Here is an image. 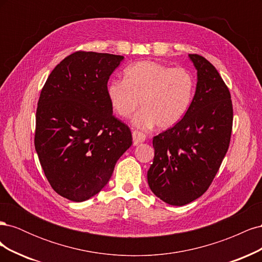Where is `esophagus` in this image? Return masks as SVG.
I'll list each match as a JSON object with an SVG mask.
<instances>
[{
  "label": "esophagus",
  "mask_w": 262,
  "mask_h": 262,
  "mask_svg": "<svg viewBox=\"0 0 262 262\" xmlns=\"http://www.w3.org/2000/svg\"><path fill=\"white\" fill-rule=\"evenodd\" d=\"M132 138H133V144L139 145L142 142L145 141V134L139 131H133L132 132Z\"/></svg>",
  "instance_id": "1"
}]
</instances>
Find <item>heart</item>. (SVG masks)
<instances>
[{
  "label": "heart",
  "instance_id": "heart-1",
  "mask_svg": "<svg viewBox=\"0 0 262 262\" xmlns=\"http://www.w3.org/2000/svg\"><path fill=\"white\" fill-rule=\"evenodd\" d=\"M195 81L188 70L171 69L154 61H140L124 70V80H112L107 97L114 112L121 118L142 109L132 124L141 130L157 124L167 130L178 124L191 106Z\"/></svg>",
  "mask_w": 262,
  "mask_h": 262
}]
</instances>
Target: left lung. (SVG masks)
<instances>
[{
    "label": "left lung",
    "instance_id": "1",
    "mask_svg": "<svg viewBox=\"0 0 262 262\" xmlns=\"http://www.w3.org/2000/svg\"><path fill=\"white\" fill-rule=\"evenodd\" d=\"M196 70L195 93L188 113L153 138L155 156L147 171L152 192L170 205L200 198L222 164L231 140V94L220 73L201 55L189 54Z\"/></svg>",
    "mask_w": 262,
    "mask_h": 262
}]
</instances>
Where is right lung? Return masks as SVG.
I'll list each match as a JSON object with an SVG mask.
<instances>
[{"label": "right lung", "mask_w": 262, "mask_h": 262, "mask_svg": "<svg viewBox=\"0 0 262 262\" xmlns=\"http://www.w3.org/2000/svg\"><path fill=\"white\" fill-rule=\"evenodd\" d=\"M122 55L78 51L53 69L36 113L35 148L58 194L83 202L101 191L132 145L128 125L113 116L110 75Z\"/></svg>", "instance_id": "right-lung-1"}]
</instances>
